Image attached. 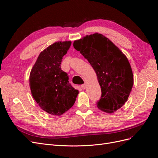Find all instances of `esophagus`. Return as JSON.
Returning <instances> with one entry per match:
<instances>
[{
    "mask_svg": "<svg viewBox=\"0 0 158 158\" xmlns=\"http://www.w3.org/2000/svg\"><path fill=\"white\" fill-rule=\"evenodd\" d=\"M86 84H83V85H82L81 86V88L82 89H86Z\"/></svg>",
    "mask_w": 158,
    "mask_h": 158,
    "instance_id": "obj_1",
    "label": "esophagus"
}]
</instances>
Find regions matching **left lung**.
<instances>
[{"label":"left lung","mask_w":158,"mask_h":158,"mask_svg":"<svg viewBox=\"0 0 158 158\" xmlns=\"http://www.w3.org/2000/svg\"><path fill=\"white\" fill-rule=\"evenodd\" d=\"M92 65L101 88V98L97 102L100 110L112 114L128 99L134 83L133 74L126 56L104 35L95 33L73 43Z\"/></svg>","instance_id":"obj_1"}]
</instances>
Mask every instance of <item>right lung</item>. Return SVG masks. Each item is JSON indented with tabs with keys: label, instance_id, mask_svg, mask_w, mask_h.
I'll use <instances>...</instances> for the list:
<instances>
[{
	"label": "right lung",
	"instance_id": "add662e5",
	"mask_svg": "<svg viewBox=\"0 0 158 158\" xmlns=\"http://www.w3.org/2000/svg\"><path fill=\"white\" fill-rule=\"evenodd\" d=\"M72 42L58 41L40 52L29 75L33 98L49 114L60 116L73 106L79 90L68 81L60 64Z\"/></svg>",
	"mask_w": 158,
	"mask_h": 158
}]
</instances>
